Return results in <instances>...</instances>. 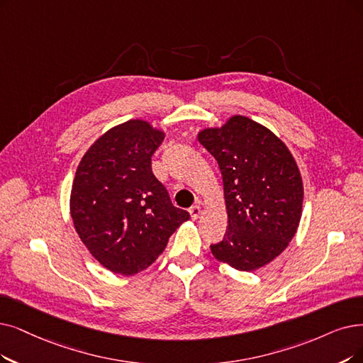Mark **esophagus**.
I'll list each match as a JSON object with an SVG mask.
<instances>
[{
	"mask_svg": "<svg viewBox=\"0 0 363 363\" xmlns=\"http://www.w3.org/2000/svg\"><path fill=\"white\" fill-rule=\"evenodd\" d=\"M189 213H191L192 219H198V217H199L201 213H202V208H201V206H194V207L189 210Z\"/></svg>",
	"mask_w": 363,
	"mask_h": 363,
	"instance_id": "esophagus-1",
	"label": "esophagus"
}]
</instances>
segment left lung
I'll return each instance as SVG.
<instances>
[{
    "instance_id": "left-lung-1",
    "label": "left lung",
    "mask_w": 363,
    "mask_h": 363,
    "mask_svg": "<svg viewBox=\"0 0 363 363\" xmlns=\"http://www.w3.org/2000/svg\"><path fill=\"white\" fill-rule=\"evenodd\" d=\"M198 141L219 164L228 213L223 240L211 244L219 262L255 271L277 257L296 234L303 186L286 144L245 116L206 128Z\"/></svg>"
}]
</instances>
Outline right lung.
<instances>
[{"mask_svg": "<svg viewBox=\"0 0 363 363\" xmlns=\"http://www.w3.org/2000/svg\"><path fill=\"white\" fill-rule=\"evenodd\" d=\"M165 133L131 119L113 126L84 153L71 187L72 223L86 249L116 274L150 267L189 213L172 206L152 172Z\"/></svg>", "mask_w": 363, "mask_h": 363, "instance_id": "right-lung-1", "label": "right lung"}]
</instances>
